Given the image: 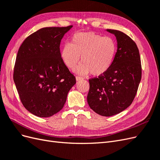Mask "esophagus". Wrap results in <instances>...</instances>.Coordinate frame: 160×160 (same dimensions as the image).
I'll return each instance as SVG.
<instances>
[{
	"mask_svg": "<svg viewBox=\"0 0 160 160\" xmlns=\"http://www.w3.org/2000/svg\"><path fill=\"white\" fill-rule=\"evenodd\" d=\"M82 79H83V77H80V76H77V77H76V81H79L82 80Z\"/></svg>",
	"mask_w": 160,
	"mask_h": 160,
	"instance_id": "obj_1",
	"label": "esophagus"
}]
</instances>
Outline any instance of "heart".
Returning a JSON list of instances; mask_svg holds the SVG:
<instances>
[{"label":"heart","instance_id":"1","mask_svg":"<svg viewBox=\"0 0 160 160\" xmlns=\"http://www.w3.org/2000/svg\"><path fill=\"white\" fill-rule=\"evenodd\" d=\"M117 53V43L113 38L103 37L95 32H81L72 37L71 43H65L61 49V57L65 65L76 71L93 76L105 74L112 66Z\"/></svg>","mask_w":160,"mask_h":160}]
</instances>
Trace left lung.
<instances>
[{"mask_svg":"<svg viewBox=\"0 0 160 160\" xmlns=\"http://www.w3.org/2000/svg\"><path fill=\"white\" fill-rule=\"evenodd\" d=\"M118 42L113 63L108 71L90 79L88 103L98 114L109 117L132 104L142 79V65L135 42L122 31L107 29Z\"/></svg>","mask_w":160,"mask_h":160,"instance_id":"obj_1","label":"left lung"}]
</instances>
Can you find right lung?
<instances>
[{
	"label": "right lung",
	"mask_w": 160,
	"mask_h": 160,
	"mask_svg": "<svg viewBox=\"0 0 160 160\" xmlns=\"http://www.w3.org/2000/svg\"><path fill=\"white\" fill-rule=\"evenodd\" d=\"M72 27H45L31 34L18 51L13 79L30 113L49 118L61 111L75 77L62 62L60 43Z\"/></svg>",
	"instance_id": "add662e5"
}]
</instances>
